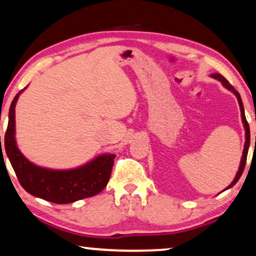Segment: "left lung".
<instances>
[{
  "label": "left lung",
  "instance_id": "8db88e82",
  "mask_svg": "<svg viewBox=\"0 0 256 256\" xmlns=\"http://www.w3.org/2000/svg\"><path fill=\"white\" fill-rule=\"evenodd\" d=\"M210 76H211L212 78H214V80H217V81H220V82L222 83V86H223L224 88H226L228 90L232 92V93L236 96L237 101H238V104H240V110H241V119H242L243 128H244V132H246V134H244V138H246L244 148H243V152H242L241 162H240L238 170H237V173H236V175H235V178H234L232 182L230 184L229 186H228L226 190H226L232 188L234 184H235L237 182V181H238V178H241V175H242V173H243V169H244V167H246V161H247V155H248V150H249V144H250V131H249V125H248L247 119H246V114H244V107H243L242 98H241V96H240L238 92L235 90L232 86L230 84V83L228 82L224 78L223 76L220 75V74H217V72H216V74H212V75H210Z\"/></svg>",
  "mask_w": 256,
  "mask_h": 256
}]
</instances>
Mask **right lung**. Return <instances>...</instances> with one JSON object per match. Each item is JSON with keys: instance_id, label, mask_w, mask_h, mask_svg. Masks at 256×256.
Wrapping results in <instances>:
<instances>
[{"instance_id": "right-lung-1", "label": "right lung", "mask_w": 256, "mask_h": 256, "mask_svg": "<svg viewBox=\"0 0 256 256\" xmlns=\"http://www.w3.org/2000/svg\"><path fill=\"white\" fill-rule=\"evenodd\" d=\"M26 88L19 92L12 101L4 136L6 154L21 186L30 194L54 204H69L98 194L110 180L116 158L114 154H100L75 168L52 169L30 162L20 152L15 138V106L20 94Z\"/></svg>"}]
</instances>
